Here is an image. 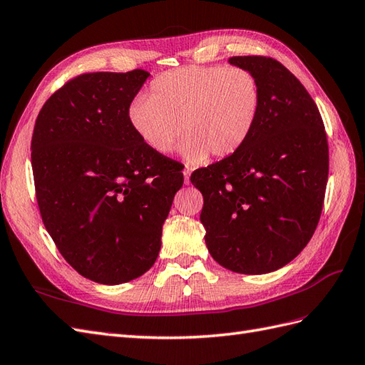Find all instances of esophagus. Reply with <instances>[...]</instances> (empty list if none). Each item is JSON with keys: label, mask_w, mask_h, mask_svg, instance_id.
Masks as SVG:
<instances>
[{"label": "esophagus", "mask_w": 365, "mask_h": 365, "mask_svg": "<svg viewBox=\"0 0 365 365\" xmlns=\"http://www.w3.org/2000/svg\"><path fill=\"white\" fill-rule=\"evenodd\" d=\"M191 173H192L191 168H185V170H183V175H185V183H186V185H190V175H191Z\"/></svg>", "instance_id": "34e87169"}]
</instances>
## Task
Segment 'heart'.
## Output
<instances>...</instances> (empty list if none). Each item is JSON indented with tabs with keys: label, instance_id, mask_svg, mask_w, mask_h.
<instances>
[{
	"label": "heart",
	"instance_id": "heart-1",
	"mask_svg": "<svg viewBox=\"0 0 365 365\" xmlns=\"http://www.w3.org/2000/svg\"><path fill=\"white\" fill-rule=\"evenodd\" d=\"M262 91L244 68L186 66L158 76L149 97H135L128 120L138 138L157 154H168L180 137L190 165L211 154L230 157L245 145L257 123Z\"/></svg>",
	"mask_w": 365,
	"mask_h": 365
}]
</instances>
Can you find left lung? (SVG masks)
Listing matches in <instances>:
<instances>
[{"instance_id": "left-lung-1", "label": "left lung", "mask_w": 365, "mask_h": 365, "mask_svg": "<svg viewBox=\"0 0 365 365\" xmlns=\"http://www.w3.org/2000/svg\"><path fill=\"white\" fill-rule=\"evenodd\" d=\"M262 91L257 123L237 153L194 171L200 220L212 259L240 274L282 268L319 223L329 179V142L310 93L282 63L231 57Z\"/></svg>"}]
</instances>
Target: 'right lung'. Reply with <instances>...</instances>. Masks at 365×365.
Returning a JSON list of instances; mask_svg holds the SVG:
<instances>
[{
    "label": "right lung",
    "instance_id": "right-lung-1",
    "mask_svg": "<svg viewBox=\"0 0 365 365\" xmlns=\"http://www.w3.org/2000/svg\"><path fill=\"white\" fill-rule=\"evenodd\" d=\"M149 72H88L55 91L36 117L31 160L46 230L86 279L115 285L146 273L182 188L179 165L149 149L128 108Z\"/></svg>",
    "mask_w": 365,
    "mask_h": 365
}]
</instances>
